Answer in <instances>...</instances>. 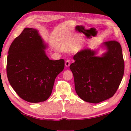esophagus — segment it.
Returning a JSON list of instances; mask_svg holds the SVG:
<instances>
[{
	"instance_id": "esophagus-1",
	"label": "esophagus",
	"mask_w": 131,
	"mask_h": 131,
	"mask_svg": "<svg viewBox=\"0 0 131 131\" xmlns=\"http://www.w3.org/2000/svg\"><path fill=\"white\" fill-rule=\"evenodd\" d=\"M70 65V61L67 60L65 62V66L66 67H69Z\"/></svg>"
}]
</instances>
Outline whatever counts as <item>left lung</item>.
I'll return each instance as SVG.
<instances>
[{
    "mask_svg": "<svg viewBox=\"0 0 131 131\" xmlns=\"http://www.w3.org/2000/svg\"><path fill=\"white\" fill-rule=\"evenodd\" d=\"M106 51L101 57L85 49L73 57L70 65L75 92L83 100L97 104L112 97L122 82L124 72L122 49L116 41L102 44Z\"/></svg>",
    "mask_w": 131,
    "mask_h": 131,
    "instance_id": "1",
    "label": "left lung"
}]
</instances>
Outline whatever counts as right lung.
I'll list each match as a JSON object with an SVG mask.
<instances>
[{"mask_svg": "<svg viewBox=\"0 0 131 131\" xmlns=\"http://www.w3.org/2000/svg\"><path fill=\"white\" fill-rule=\"evenodd\" d=\"M38 31L25 28L12 42L7 60V74L12 88L29 103L46 101L50 96L54 81L63 70V59L51 60Z\"/></svg>", "mask_w": 131, "mask_h": 131, "instance_id": "1", "label": "right lung"}]
</instances>
